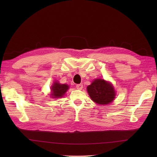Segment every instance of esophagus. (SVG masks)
<instances>
[{
    "instance_id": "obj_1",
    "label": "esophagus",
    "mask_w": 157,
    "mask_h": 157,
    "mask_svg": "<svg viewBox=\"0 0 157 157\" xmlns=\"http://www.w3.org/2000/svg\"><path fill=\"white\" fill-rule=\"evenodd\" d=\"M76 88H77L78 90H82V88H83V85L82 84H77V85H76Z\"/></svg>"
}]
</instances>
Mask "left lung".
Masks as SVG:
<instances>
[{
    "label": "left lung",
    "mask_w": 157,
    "mask_h": 157,
    "mask_svg": "<svg viewBox=\"0 0 157 157\" xmlns=\"http://www.w3.org/2000/svg\"><path fill=\"white\" fill-rule=\"evenodd\" d=\"M87 92L92 100L99 105H107L115 98V91L112 84L104 79L98 78L87 86Z\"/></svg>",
    "instance_id": "obj_1"
}]
</instances>
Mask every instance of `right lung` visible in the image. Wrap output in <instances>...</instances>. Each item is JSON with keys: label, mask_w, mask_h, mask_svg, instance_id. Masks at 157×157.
<instances>
[{"label": "right lung", "mask_w": 157, "mask_h": 157, "mask_svg": "<svg viewBox=\"0 0 157 157\" xmlns=\"http://www.w3.org/2000/svg\"><path fill=\"white\" fill-rule=\"evenodd\" d=\"M69 88L67 84H61L57 81H54L51 86L50 96L52 98H61Z\"/></svg>", "instance_id": "add662e5"}]
</instances>
